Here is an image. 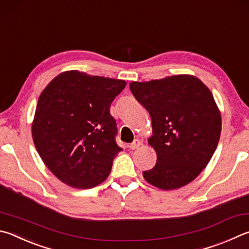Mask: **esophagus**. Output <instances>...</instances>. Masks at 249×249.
I'll return each instance as SVG.
<instances>
[{"mask_svg": "<svg viewBox=\"0 0 249 249\" xmlns=\"http://www.w3.org/2000/svg\"><path fill=\"white\" fill-rule=\"evenodd\" d=\"M140 144H142V142H140L139 139H135L134 142H133L132 143H130L128 147H129L130 149H132V150H135V149H137V148L140 146Z\"/></svg>", "mask_w": 249, "mask_h": 249, "instance_id": "esophagus-1", "label": "esophagus"}]
</instances>
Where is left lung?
Masks as SVG:
<instances>
[{"mask_svg": "<svg viewBox=\"0 0 249 249\" xmlns=\"http://www.w3.org/2000/svg\"><path fill=\"white\" fill-rule=\"evenodd\" d=\"M129 88L151 116L148 142L157 163L143 178L162 191L191 183L209 163L221 135V113L209 88L193 75L132 81Z\"/></svg>", "mask_w": 249, "mask_h": 249, "instance_id": "8db88e82", "label": "left lung"}]
</instances>
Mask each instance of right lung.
<instances>
[{"mask_svg":"<svg viewBox=\"0 0 249 249\" xmlns=\"http://www.w3.org/2000/svg\"><path fill=\"white\" fill-rule=\"evenodd\" d=\"M126 81L66 71L43 89L31 134L39 156L71 187L97 186L110 175L117 153L112 101Z\"/></svg>","mask_w":249,"mask_h":249,"instance_id":"right-lung-1","label":"right lung"}]
</instances>
